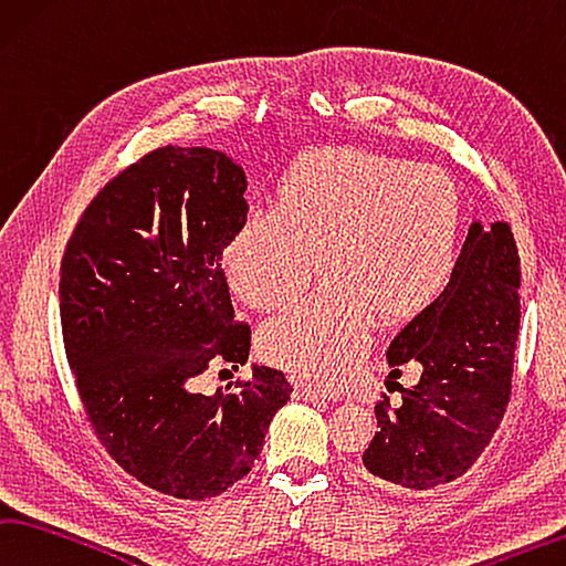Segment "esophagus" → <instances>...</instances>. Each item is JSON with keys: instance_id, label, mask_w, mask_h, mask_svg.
<instances>
[{"instance_id": "1", "label": "esophagus", "mask_w": 566, "mask_h": 566, "mask_svg": "<svg viewBox=\"0 0 566 566\" xmlns=\"http://www.w3.org/2000/svg\"><path fill=\"white\" fill-rule=\"evenodd\" d=\"M295 395L303 400H333L335 395L318 388V385H311V382H303V380H295Z\"/></svg>"}]
</instances>
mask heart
I'll list each match as a JSON object with an SVG mask.
<instances>
[{"instance_id":"heart-1","label":"heart","mask_w":566,"mask_h":566,"mask_svg":"<svg viewBox=\"0 0 566 566\" xmlns=\"http://www.w3.org/2000/svg\"><path fill=\"white\" fill-rule=\"evenodd\" d=\"M458 235V188L442 168L325 146L285 168L275 208L243 218L226 241L223 271L238 298L271 313L301 298L321 261V291L268 323L258 345L268 363L338 382L378 315L410 321L438 298Z\"/></svg>"}]
</instances>
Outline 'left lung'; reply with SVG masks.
Listing matches in <instances>:
<instances>
[{
    "label": "left lung",
    "instance_id": "left-lung-1",
    "mask_svg": "<svg viewBox=\"0 0 566 566\" xmlns=\"http://www.w3.org/2000/svg\"><path fill=\"white\" fill-rule=\"evenodd\" d=\"M520 253L512 228L470 226L448 289L395 335L390 378L420 365L400 400L375 402V432L363 464L388 490L422 492L468 472L500 428L512 395L520 335Z\"/></svg>",
    "mask_w": 566,
    "mask_h": 566
}]
</instances>
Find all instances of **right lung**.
<instances>
[{
    "label": "right lung",
    "instance_id": "right-lung-1",
    "mask_svg": "<svg viewBox=\"0 0 566 566\" xmlns=\"http://www.w3.org/2000/svg\"><path fill=\"white\" fill-rule=\"evenodd\" d=\"M245 176L211 148L161 146L98 188L59 268L66 360L88 428L118 468L176 500H208L261 458L291 400L283 370L198 392L213 360L243 365L223 248L248 213Z\"/></svg>",
    "mask_w": 566,
    "mask_h": 566
}]
</instances>
